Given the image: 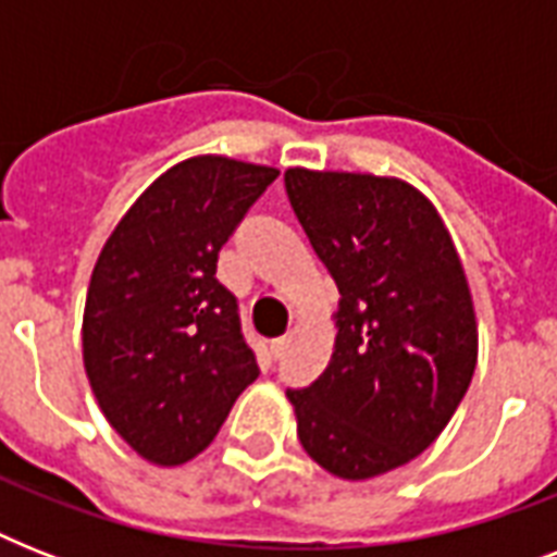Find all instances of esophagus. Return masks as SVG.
Returning <instances> with one entry per match:
<instances>
[{"label": "esophagus", "mask_w": 557, "mask_h": 557, "mask_svg": "<svg viewBox=\"0 0 557 557\" xmlns=\"http://www.w3.org/2000/svg\"><path fill=\"white\" fill-rule=\"evenodd\" d=\"M288 344H292V335H280V338L271 341V356H274V358L286 356Z\"/></svg>", "instance_id": "34e87169"}]
</instances>
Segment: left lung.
<instances>
[{"label":"left lung","mask_w":557,"mask_h":557,"mask_svg":"<svg viewBox=\"0 0 557 557\" xmlns=\"http://www.w3.org/2000/svg\"><path fill=\"white\" fill-rule=\"evenodd\" d=\"M286 193L338 286L335 352L286 389L304 450L341 480H370L431 445L476 367L466 269L428 196L401 178L286 170Z\"/></svg>","instance_id":"8db88e82"}]
</instances>
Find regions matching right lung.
<instances>
[{
  "mask_svg": "<svg viewBox=\"0 0 557 557\" xmlns=\"http://www.w3.org/2000/svg\"><path fill=\"white\" fill-rule=\"evenodd\" d=\"M277 176L225 156L182 161L135 199L95 262L83 367L107 422L152 466L208 448L260 375L216 260Z\"/></svg>",
  "mask_w": 557,
  "mask_h": 557,
  "instance_id": "1",
  "label": "right lung"
}]
</instances>
